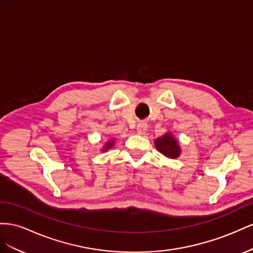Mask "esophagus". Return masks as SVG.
I'll use <instances>...</instances> for the list:
<instances>
[{
	"label": "esophagus",
	"mask_w": 253,
	"mask_h": 253,
	"mask_svg": "<svg viewBox=\"0 0 253 253\" xmlns=\"http://www.w3.org/2000/svg\"><path fill=\"white\" fill-rule=\"evenodd\" d=\"M146 130H147V124H146V123L141 122V123H139L138 125H136V131H138L139 134H144V133L146 132Z\"/></svg>",
	"instance_id": "obj_1"
}]
</instances>
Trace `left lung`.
Instances as JSON below:
<instances>
[{
	"label": "left lung",
	"instance_id": "left-lung-1",
	"mask_svg": "<svg viewBox=\"0 0 253 253\" xmlns=\"http://www.w3.org/2000/svg\"><path fill=\"white\" fill-rule=\"evenodd\" d=\"M155 145L157 149L168 158H177L180 155V148L178 146V142L170 133H165L160 138L156 139Z\"/></svg>",
	"mask_w": 253,
	"mask_h": 253
}]
</instances>
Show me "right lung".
<instances>
[{"mask_svg":"<svg viewBox=\"0 0 253 253\" xmlns=\"http://www.w3.org/2000/svg\"><path fill=\"white\" fill-rule=\"evenodd\" d=\"M113 146V142H108L107 144H106V147H105V150H107V149H109V148H111Z\"/></svg>","mask_w":253,"mask_h":253,"instance_id":"obj_1","label":"right lung"}]
</instances>
